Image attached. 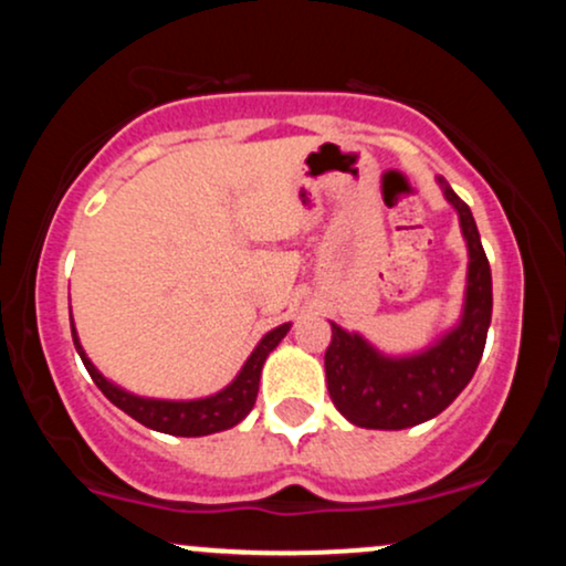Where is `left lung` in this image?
<instances>
[{
  "mask_svg": "<svg viewBox=\"0 0 566 566\" xmlns=\"http://www.w3.org/2000/svg\"><path fill=\"white\" fill-rule=\"evenodd\" d=\"M444 197L458 210L469 242V290L463 319L426 354L388 359L333 324V343L324 354L329 399L354 426L399 431L437 418L458 399L476 373L492 319V274L476 223L463 199L439 178Z\"/></svg>",
  "mask_w": 566,
  "mask_h": 566,
  "instance_id": "8db88e82",
  "label": "left lung"
}]
</instances>
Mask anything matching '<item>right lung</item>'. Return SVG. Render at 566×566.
I'll return each mask as SVG.
<instances>
[{
	"label": "right lung",
	"instance_id": "add662e5",
	"mask_svg": "<svg viewBox=\"0 0 566 566\" xmlns=\"http://www.w3.org/2000/svg\"><path fill=\"white\" fill-rule=\"evenodd\" d=\"M287 329L290 324H282V327L271 329V333L258 343V348L252 350L250 359L244 361L242 373L237 375V380H233L229 388H223L220 394L207 396V399H197V401L140 399V396L122 391V388H116L114 382L103 378V375L93 367V361L84 356L74 327H71V335H74V346L80 350L90 378L95 380V386L101 388L103 396H106L112 405L119 407L122 412H127L129 418H135L146 428H154V431H161V433H172V437H207V433H218V431H226V428L237 426L239 420H244V415L255 407L265 356L279 346V340L287 335Z\"/></svg>",
	"mask_w": 566,
	"mask_h": 566
}]
</instances>
